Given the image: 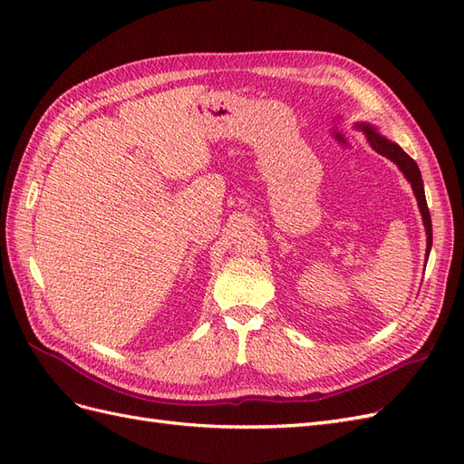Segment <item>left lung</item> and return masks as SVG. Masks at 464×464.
Here are the masks:
<instances>
[{
    "instance_id": "8db88e82",
    "label": "left lung",
    "mask_w": 464,
    "mask_h": 464,
    "mask_svg": "<svg viewBox=\"0 0 464 464\" xmlns=\"http://www.w3.org/2000/svg\"><path fill=\"white\" fill-rule=\"evenodd\" d=\"M363 130H366V133H368L370 145L379 154H383L385 159L395 162L402 170V174L406 176V179H409L411 184H412L414 195H416V199H418V207H420V210H422L424 227H426V234H428V256H430V247H431V217H430V208H428V203H426L424 184H422V176H420V170H418V164L399 145L387 141L385 137L375 133L372 128H363Z\"/></svg>"
}]
</instances>
